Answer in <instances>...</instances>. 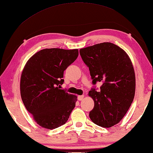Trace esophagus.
<instances>
[{
  "label": "esophagus",
  "instance_id": "esophagus-1",
  "mask_svg": "<svg viewBox=\"0 0 153 153\" xmlns=\"http://www.w3.org/2000/svg\"><path fill=\"white\" fill-rule=\"evenodd\" d=\"M84 95L78 96H77V100H79V101H81V100H82L83 99H84Z\"/></svg>",
  "mask_w": 153,
  "mask_h": 153
}]
</instances>
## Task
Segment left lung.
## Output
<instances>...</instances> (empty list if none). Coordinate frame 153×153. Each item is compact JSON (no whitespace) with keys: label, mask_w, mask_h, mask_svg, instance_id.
Segmentation results:
<instances>
[{"label":"left lung","mask_w":153,"mask_h":153,"mask_svg":"<svg viewBox=\"0 0 153 153\" xmlns=\"http://www.w3.org/2000/svg\"><path fill=\"white\" fill-rule=\"evenodd\" d=\"M79 53L92 84L102 82L100 91L91 88L89 91L94 102L89 116L100 126H112L123 118L134 100L136 80L131 60L123 49L108 42L81 49Z\"/></svg>","instance_id":"1"}]
</instances>
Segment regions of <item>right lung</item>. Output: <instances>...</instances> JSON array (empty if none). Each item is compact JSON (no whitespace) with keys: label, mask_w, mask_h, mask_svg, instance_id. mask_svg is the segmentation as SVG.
<instances>
[{"label":"right lung","mask_w":153,"mask_h":153,"mask_svg":"<svg viewBox=\"0 0 153 153\" xmlns=\"http://www.w3.org/2000/svg\"><path fill=\"white\" fill-rule=\"evenodd\" d=\"M78 56V49H45L27 61L21 76L22 100L41 127L54 129L68 121L77 96L60 89L63 72Z\"/></svg>","instance_id":"1"}]
</instances>
